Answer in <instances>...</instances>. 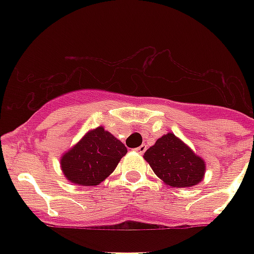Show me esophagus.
Returning <instances> with one entry per match:
<instances>
[{
    "label": "esophagus",
    "instance_id": "obj_1",
    "mask_svg": "<svg viewBox=\"0 0 254 254\" xmlns=\"http://www.w3.org/2000/svg\"><path fill=\"white\" fill-rule=\"evenodd\" d=\"M146 145H141V146L139 147H137V149H134L135 151H137V153H139V154H143V153H145V151H146Z\"/></svg>",
    "mask_w": 254,
    "mask_h": 254
}]
</instances>
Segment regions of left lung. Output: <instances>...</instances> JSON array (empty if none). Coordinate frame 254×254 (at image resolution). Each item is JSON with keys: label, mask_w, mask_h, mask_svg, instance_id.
Wrapping results in <instances>:
<instances>
[{"label": "left lung", "mask_w": 254, "mask_h": 254, "mask_svg": "<svg viewBox=\"0 0 254 254\" xmlns=\"http://www.w3.org/2000/svg\"><path fill=\"white\" fill-rule=\"evenodd\" d=\"M143 158L157 177L173 187H192L204 175V161L173 133L157 139L154 146L145 151Z\"/></svg>", "instance_id": "left-lung-1"}]
</instances>
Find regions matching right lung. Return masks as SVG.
<instances>
[{
  "label": "right lung",
  "mask_w": 254,
  "mask_h": 254,
  "mask_svg": "<svg viewBox=\"0 0 254 254\" xmlns=\"http://www.w3.org/2000/svg\"><path fill=\"white\" fill-rule=\"evenodd\" d=\"M127 153L120 139L96 127L77 142L61 159L65 178L80 186H97L109 177Z\"/></svg>",
  "instance_id": "right-lung-1"
}]
</instances>
